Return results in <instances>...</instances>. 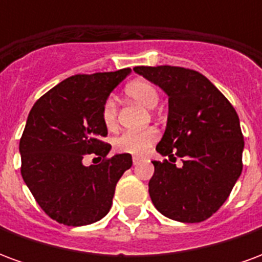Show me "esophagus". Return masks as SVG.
Listing matches in <instances>:
<instances>
[{"label": "esophagus", "mask_w": 262, "mask_h": 262, "mask_svg": "<svg viewBox=\"0 0 262 262\" xmlns=\"http://www.w3.org/2000/svg\"><path fill=\"white\" fill-rule=\"evenodd\" d=\"M140 161H142V157H137V156L133 157V164H137V163H140Z\"/></svg>", "instance_id": "esophagus-1"}]
</instances>
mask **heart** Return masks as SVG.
I'll return each instance as SVG.
<instances>
[{"label": "heart", "mask_w": 262, "mask_h": 262, "mask_svg": "<svg viewBox=\"0 0 262 262\" xmlns=\"http://www.w3.org/2000/svg\"><path fill=\"white\" fill-rule=\"evenodd\" d=\"M125 94L135 102L144 108L153 109L160 101V94L157 86L147 80L130 81L125 86ZM102 122L108 130H114L118 126V106L114 98H108L102 105ZM157 132L147 129L143 132H125L115 139V148L120 153L140 154L146 153L147 148L156 142Z\"/></svg>", "instance_id": "b5f03b06"}]
</instances>
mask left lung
<instances>
[{
  "label": "left lung",
  "instance_id": "left-lung-1",
  "mask_svg": "<svg viewBox=\"0 0 262 262\" xmlns=\"http://www.w3.org/2000/svg\"><path fill=\"white\" fill-rule=\"evenodd\" d=\"M137 74L168 95V119L156 150L148 193L160 213L177 222L209 219L225 203L243 170V139L236 109L195 70L137 66ZM183 160L175 165L176 157Z\"/></svg>",
  "mask_w": 262,
  "mask_h": 262
}]
</instances>
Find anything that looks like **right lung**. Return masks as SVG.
<instances>
[{
    "label": "right lung",
    "mask_w": 262,
    "mask_h": 262,
    "mask_svg": "<svg viewBox=\"0 0 262 262\" xmlns=\"http://www.w3.org/2000/svg\"><path fill=\"white\" fill-rule=\"evenodd\" d=\"M130 73L77 74L53 86L32 106L19 142L20 174L49 217L66 226L101 220L112 206L115 188L132 167L127 153L108 157L102 105ZM95 154L103 161L85 167Z\"/></svg>",
    "instance_id": "add662e5"
}]
</instances>
